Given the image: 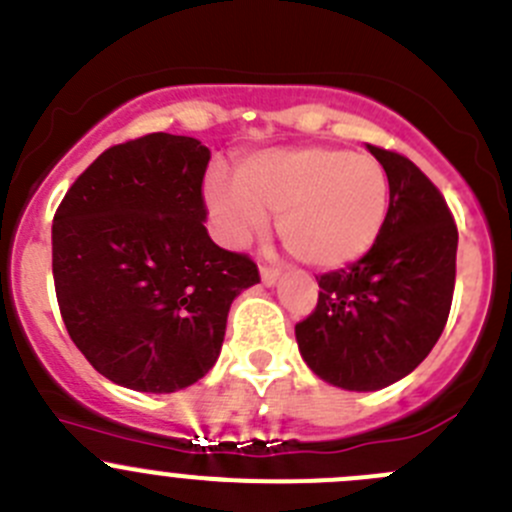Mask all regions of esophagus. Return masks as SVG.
I'll use <instances>...</instances> for the list:
<instances>
[{
	"label": "esophagus",
	"instance_id": "34e87169",
	"mask_svg": "<svg viewBox=\"0 0 512 512\" xmlns=\"http://www.w3.org/2000/svg\"><path fill=\"white\" fill-rule=\"evenodd\" d=\"M281 271L274 269V266H261V281H264L266 286H274L276 281H279Z\"/></svg>",
	"mask_w": 512,
	"mask_h": 512
}]
</instances>
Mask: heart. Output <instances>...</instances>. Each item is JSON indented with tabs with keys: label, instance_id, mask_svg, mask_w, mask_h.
I'll return each mask as SVG.
<instances>
[{
	"label": "heart",
	"instance_id": "heart-1",
	"mask_svg": "<svg viewBox=\"0 0 512 512\" xmlns=\"http://www.w3.org/2000/svg\"><path fill=\"white\" fill-rule=\"evenodd\" d=\"M203 198L228 246H246L279 213V238L296 261L342 269L377 243L389 213V180L372 155L329 145L251 153L236 175L213 168Z\"/></svg>",
	"mask_w": 512,
	"mask_h": 512
}]
</instances>
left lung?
Instances as JSON below:
<instances>
[{
  "mask_svg": "<svg viewBox=\"0 0 512 512\" xmlns=\"http://www.w3.org/2000/svg\"><path fill=\"white\" fill-rule=\"evenodd\" d=\"M389 180L377 243L319 276L316 309L296 324L306 367L349 392L389 387L440 339L455 291L457 228L445 198L405 155L367 145Z\"/></svg>",
  "mask_w": 512,
  "mask_h": 512,
  "instance_id": "left-lung-1",
  "label": "left lung"
}]
</instances>
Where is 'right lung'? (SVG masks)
Returning a JSON list of instances; mask_svg holds the SVG:
<instances>
[{
  "instance_id": "add662e5",
  "label": "right lung",
  "mask_w": 512,
  "mask_h": 512,
  "mask_svg": "<svg viewBox=\"0 0 512 512\" xmlns=\"http://www.w3.org/2000/svg\"><path fill=\"white\" fill-rule=\"evenodd\" d=\"M211 150L153 133L107 148L52 221V276L70 339L120 387L170 394L211 372L233 299L259 284L208 236Z\"/></svg>"
}]
</instances>
